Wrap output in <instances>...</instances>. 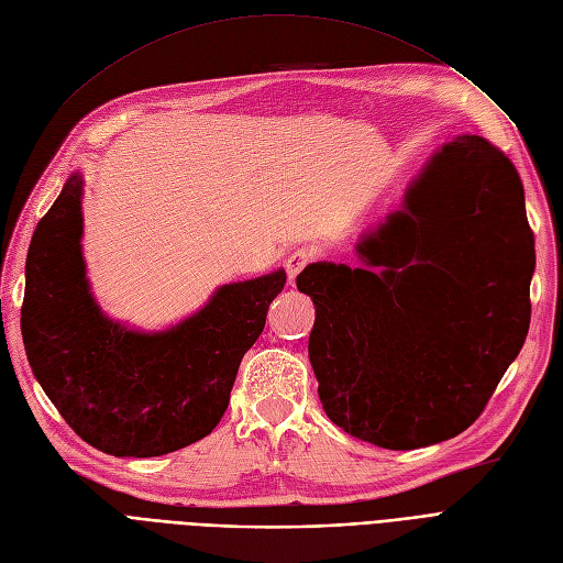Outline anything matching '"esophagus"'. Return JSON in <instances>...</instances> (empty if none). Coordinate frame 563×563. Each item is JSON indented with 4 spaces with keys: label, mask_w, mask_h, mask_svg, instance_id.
Instances as JSON below:
<instances>
[{
    "label": "esophagus",
    "mask_w": 563,
    "mask_h": 563,
    "mask_svg": "<svg viewBox=\"0 0 563 563\" xmlns=\"http://www.w3.org/2000/svg\"><path fill=\"white\" fill-rule=\"evenodd\" d=\"M313 258H317V252L313 250H296V252H290L288 254V258H286V273H288V279L294 282L298 275H300V269L305 267V265H309Z\"/></svg>",
    "instance_id": "1"
}]
</instances>
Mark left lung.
Instances as JSON below:
<instances>
[{"label":"left lung","instance_id":"1","mask_svg":"<svg viewBox=\"0 0 563 563\" xmlns=\"http://www.w3.org/2000/svg\"><path fill=\"white\" fill-rule=\"evenodd\" d=\"M357 254L363 267L311 263L296 279L317 307L309 360L323 411L388 451L462 434L529 332L536 252L520 175L487 139L457 136Z\"/></svg>","mask_w":563,"mask_h":563}]
</instances>
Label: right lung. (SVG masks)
<instances>
[{"instance_id":"add662e5","label":"right lung","mask_w":563,"mask_h":563,"mask_svg":"<svg viewBox=\"0 0 563 563\" xmlns=\"http://www.w3.org/2000/svg\"><path fill=\"white\" fill-rule=\"evenodd\" d=\"M80 187V175H71L30 244L20 323L32 372L97 451L115 457L179 451L219 424L286 273L221 286L203 309L166 332L126 330L89 296Z\"/></svg>"}]
</instances>
